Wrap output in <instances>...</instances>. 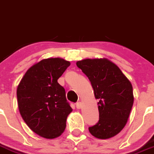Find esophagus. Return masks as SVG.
<instances>
[{"label": "esophagus", "instance_id": "esophagus-1", "mask_svg": "<svg viewBox=\"0 0 154 154\" xmlns=\"http://www.w3.org/2000/svg\"><path fill=\"white\" fill-rule=\"evenodd\" d=\"M76 107H77V109H81V108H82V103H81V101H79V102H77V104H76Z\"/></svg>", "mask_w": 154, "mask_h": 154}]
</instances>
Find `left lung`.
Returning <instances> with one entry per match:
<instances>
[{
  "label": "left lung",
  "instance_id": "8db88e82",
  "mask_svg": "<svg viewBox=\"0 0 154 154\" xmlns=\"http://www.w3.org/2000/svg\"><path fill=\"white\" fill-rule=\"evenodd\" d=\"M77 66L91 81L98 102L99 121L88 128L92 136L105 140L125 127L133 105V86L114 63L105 58L86 59Z\"/></svg>",
  "mask_w": 154,
  "mask_h": 154
}]
</instances>
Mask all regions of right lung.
I'll return each instance as SVG.
<instances>
[{
    "mask_svg": "<svg viewBox=\"0 0 154 154\" xmlns=\"http://www.w3.org/2000/svg\"><path fill=\"white\" fill-rule=\"evenodd\" d=\"M69 65L61 58L44 59L28 69L17 88L21 117L35 133L44 138L60 136L72 112L65 89L57 82Z\"/></svg>",
    "mask_w": 154,
    "mask_h": 154,
    "instance_id": "1",
    "label": "right lung"
}]
</instances>
